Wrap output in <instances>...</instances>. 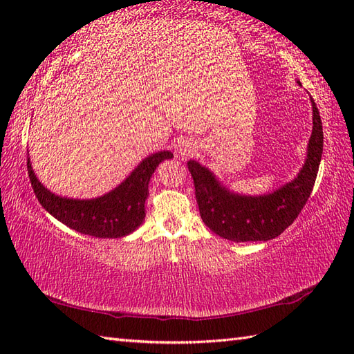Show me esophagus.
<instances>
[{
	"instance_id": "1",
	"label": "esophagus",
	"mask_w": 354,
	"mask_h": 354,
	"mask_svg": "<svg viewBox=\"0 0 354 354\" xmlns=\"http://www.w3.org/2000/svg\"><path fill=\"white\" fill-rule=\"evenodd\" d=\"M193 152H196V147H194L193 142L183 141V142H179V145H178V153L181 156L187 158V156L193 155Z\"/></svg>"
}]
</instances>
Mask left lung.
<instances>
[{
	"mask_svg": "<svg viewBox=\"0 0 354 354\" xmlns=\"http://www.w3.org/2000/svg\"><path fill=\"white\" fill-rule=\"evenodd\" d=\"M312 108L313 129L303 169L293 181L274 193L261 196L231 193L204 165L193 160L187 162L201 217L214 234L232 242H266L280 236L301 213L313 190L324 146L319 111L313 99Z\"/></svg>",
	"mask_w": 354,
	"mask_h": 354,
	"instance_id": "obj_1",
	"label": "left lung"
}]
</instances>
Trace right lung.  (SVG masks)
<instances>
[{
  "label": "right lung",
  "mask_w": 354,
  "mask_h": 354,
  "mask_svg": "<svg viewBox=\"0 0 354 354\" xmlns=\"http://www.w3.org/2000/svg\"><path fill=\"white\" fill-rule=\"evenodd\" d=\"M169 150L145 158L124 181L114 190L95 199H70L56 196L37 181L27 160L28 178L39 204L71 230L99 239H117L131 234L146 217L145 202L149 196V181L158 165L170 160Z\"/></svg>",
  "instance_id": "right-lung-1"
}]
</instances>
